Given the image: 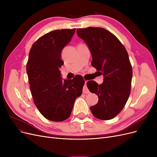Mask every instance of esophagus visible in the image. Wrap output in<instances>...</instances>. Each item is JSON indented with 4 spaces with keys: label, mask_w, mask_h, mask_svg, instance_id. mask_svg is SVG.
Wrapping results in <instances>:
<instances>
[{
    "label": "esophagus",
    "mask_w": 157,
    "mask_h": 157,
    "mask_svg": "<svg viewBox=\"0 0 157 157\" xmlns=\"http://www.w3.org/2000/svg\"><path fill=\"white\" fill-rule=\"evenodd\" d=\"M86 82H87V81H85V84H84V88H83V92L84 94H88L89 93V90H88V89L87 88V86H86Z\"/></svg>",
    "instance_id": "esophagus-1"
}]
</instances>
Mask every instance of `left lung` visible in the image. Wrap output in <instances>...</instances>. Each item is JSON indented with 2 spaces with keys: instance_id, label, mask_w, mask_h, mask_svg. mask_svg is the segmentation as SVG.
I'll return each mask as SVG.
<instances>
[{
  "instance_id": "1",
  "label": "left lung",
  "mask_w": 157,
  "mask_h": 157,
  "mask_svg": "<svg viewBox=\"0 0 157 157\" xmlns=\"http://www.w3.org/2000/svg\"><path fill=\"white\" fill-rule=\"evenodd\" d=\"M77 33L91 52L92 66L104 77L101 84L94 80L86 83L99 98L90 110L99 119H112L124 108L131 91L132 68L128 52L121 41L103 28L89 27L77 29Z\"/></svg>"
}]
</instances>
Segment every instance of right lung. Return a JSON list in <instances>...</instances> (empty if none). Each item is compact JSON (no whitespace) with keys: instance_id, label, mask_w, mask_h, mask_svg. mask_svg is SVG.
Masks as SVG:
<instances>
[{"instance_id":"add662e5","label":"right lung","mask_w":157,"mask_h":157,"mask_svg":"<svg viewBox=\"0 0 157 157\" xmlns=\"http://www.w3.org/2000/svg\"><path fill=\"white\" fill-rule=\"evenodd\" d=\"M75 29L55 30L33 43L27 63V73L33 101L40 113L51 121L70 117L75 99L81 96L85 81L82 76L63 80L59 68L61 53L71 41Z\"/></svg>"}]
</instances>
